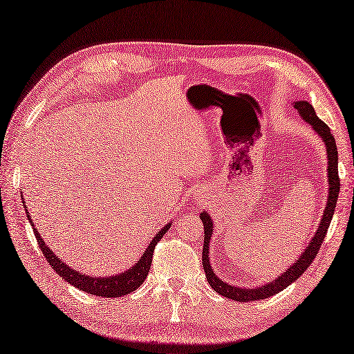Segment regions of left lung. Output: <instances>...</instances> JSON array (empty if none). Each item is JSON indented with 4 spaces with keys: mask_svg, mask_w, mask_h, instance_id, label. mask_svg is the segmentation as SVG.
Returning a JSON list of instances; mask_svg holds the SVG:
<instances>
[{
    "mask_svg": "<svg viewBox=\"0 0 354 354\" xmlns=\"http://www.w3.org/2000/svg\"><path fill=\"white\" fill-rule=\"evenodd\" d=\"M293 108H295L299 115H301L307 123H309L313 131L317 132L319 137L322 138L327 149V178H328V198H327V205L324 209V214H322V219L319 227L315 232L313 239L310 240V243L307 245L304 252L299 255V259L293 263L292 266L286 269V272L281 275H278L274 281L266 283L265 286H260V288L255 289H246V288H237V286H232L222 281L219 277L214 274V270L212 269V265H209L208 260V254H209V240H212L213 234V221L212 216H208L207 212L201 213V221L204 223V250H202V265H204V270L207 275V280L209 286L219 293V295L234 299V301L239 303H248V301H257V299H265L275 295V293L281 292L283 289L288 288L289 284L297 280L299 275H303L306 272V269L312 265V261L317 257V254L319 251V246L322 245L327 234V230L330 227V222H332V217L335 214V207L337 202V196H339V175H337V147H336V141L333 133L330 132V127L319 120V117L315 112L313 106L309 102H293Z\"/></svg>",
    "mask_w": 354,
    "mask_h": 354,
    "instance_id": "8db88e82",
    "label": "left lung"
}]
</instances>
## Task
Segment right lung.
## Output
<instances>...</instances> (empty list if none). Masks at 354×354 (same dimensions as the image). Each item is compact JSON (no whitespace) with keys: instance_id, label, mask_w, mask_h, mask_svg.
I'll list each match as a JSON object with an SVG mask.
<instances>
[{"instance_id":"add662e5","label":"right lung","mask_w":354,"mask_h":354,"mask_svg":"<svg viewBox=\"0 0 354 354\" xmlns=\"http://www.w3.org/2000/svg\"><path fill=\"white\" fill-rule=\"evenodd\" d=\"M21 198H22V194H21ZM27 219L30 221V223H32V227H35L28 212H27ZM169 228H170V223L162 227L161 231H158V234L153 237L152 242L149 243L147 250L145 251V254H142V257L138 260V263H135V265L131 269H127L126 272H122L118 275H112V277H91V275L79 274L77 270L71 269L68 265H66V263H64L61 259H57L55 252L50 251V248L44 243V240H42L39 232L36 231V228H33V232L36 236L37 245H39L41 251L44 254V257L47 259L51 268L55 269L66 283H70L74 286V288H77L86 293H91V295H95V297L117 298V297H123V295H127V293L137 290L140 286L145 283L146 277L150 270V265H152V255L155 251V246L162 239L165 232H167Z\"/></svg>"}]
</instances>
